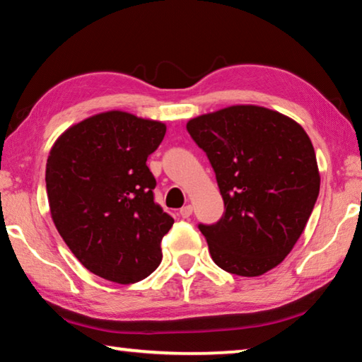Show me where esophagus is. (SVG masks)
<instances>
[{"label":"esophagus","instance_id":"34e87169","mask_svg":"<svg viewBox=\"0 0 362 362\" xmlns=\"http://www.w3.org/2000/svg\"><path fill=\"white\" fill-rule=\"evenodd\" d=\"M192 214H193V206H189V204L183 206L182 209H180V216H182L183 218H188L189 216H192Z\"/></svg>","mask_w":362,"mask_h":362}]
</instances>
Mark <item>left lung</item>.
Wrapping results in <instances>:
<instances>
[{
  "mask_svg": "<svg viewBox=\"0 0 362 362\" xmlns=\"http://www.w3.org/2000/svg\"><path fill=\"white\" fill-rule=\"evenodd\" d=\"M223 198V216L199 223L212 260L240 276L279 265L320 194L315 148L303 127L273 110L236 105L189 119Z\"/></svg>",
  "mask_w": 362,
  "mask_h": 362,
  "instance_id": "obj_1",
  "label": "left lung"
}]
</instances>
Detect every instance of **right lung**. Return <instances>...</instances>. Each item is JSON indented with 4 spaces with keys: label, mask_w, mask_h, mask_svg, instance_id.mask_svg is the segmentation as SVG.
<instances>
[{
    "label": "right lung",
    "mask_w": 362,
    "mask_h": 362,
    "mask_svg": "<svg viewBox=\"0 0 362 362\" xmlns=\"http://www.w3.org/2000/svg\"><path fill=\"white\" fill-rule=\"evenodd\" d=\"M163 122L107 112L66 129L46 166L51 216L76 259L97 276L132 284L161 263L174 218L155 203L146 158L163 142Z\"/></svg>",
    "instance_id": "add662e5"
}]
</instances>
